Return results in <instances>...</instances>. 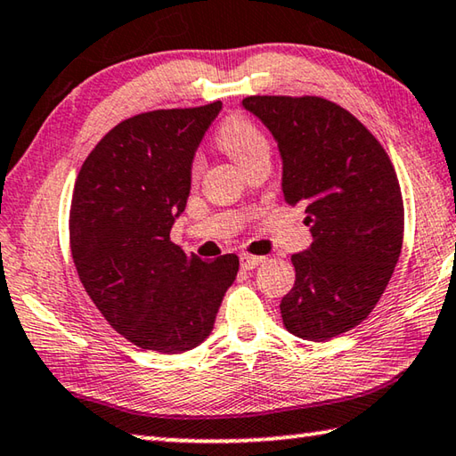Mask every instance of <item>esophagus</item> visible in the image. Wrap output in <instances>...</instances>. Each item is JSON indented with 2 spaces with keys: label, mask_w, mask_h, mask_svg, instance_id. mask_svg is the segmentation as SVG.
Returning a JSON list of instances; mask_svg holds the SVG:
<instances>
[{
  "label": "esophagus",
  "mask_w": 456,
  "mask_h": 456,
  "mask_svg": "<svg viewBox=\"0 0 456 456\" xmlns=\"http://www.w3.org/2000/svg\"><path fill=\"white\" fill-rule=\"evenodd\" d=\"M262 262H265V256H254V254H242L240 256V266L244 270L256 268L258 265H262Z\"/></svg>",
  "instance_id": "34e87169"
}]
</instances>
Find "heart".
<instances>
[{"mask_svg": "<svg viewBox=\"0 0 456 456\" xmlns=\"http://www.w3.org/2000/svg\"><path fill=\"white\" fill-rule=\"evenodd\" d=\"M216 143L242 167L248 166L254 158L270 154V143L265 132L242 114H232L224 119L216 132ZM200 170H202V159L194 158L190 166L191 178H196Z\"/></svg>", "mask_w": 456, "mask_h": 456, "instance_id": "1", "label": "heart"}]
</instances>
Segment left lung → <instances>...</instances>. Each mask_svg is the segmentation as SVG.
<instances>
[{"mask_svg":"<svg viewBox=\"0 0 456 456\" xmlns=\"http://www.w3.org/2000/svg\"><path fill=\"white\" fill-rule=\"evenodd\" d=\"M278 142L289 206H305L308 252L281 302L289 332L322 342L366 321L401 256L404 204L395 166L369 127L318 95H250Z\"/></svg>","mask_w":456,"mask_h":456,"instance_id":"obj_1","label":"left lung"}]
</instances>
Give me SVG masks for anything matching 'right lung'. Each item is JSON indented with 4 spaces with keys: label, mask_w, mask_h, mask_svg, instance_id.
I'll return each instance as SVG.
<instances>
[{
    "label": "right lung",
    "mask_w": 456,
    "mask_h": 456,
    "mask_svg": "<svg viewBox=\"0 0 456 456\" xmlns=\"http://www.w3.org/2000/svg\"><path fill=\"white\" fill-rule=\"evenodd\" d=\"M222 108L154 110L103 135L84 159L69 208V248L87 297L143 350L178 354L212 332L236 254L204 262L170 240L190 194V166Z\"/></svg>",
    "instance_id": "obj_1"
}]
</instances>
